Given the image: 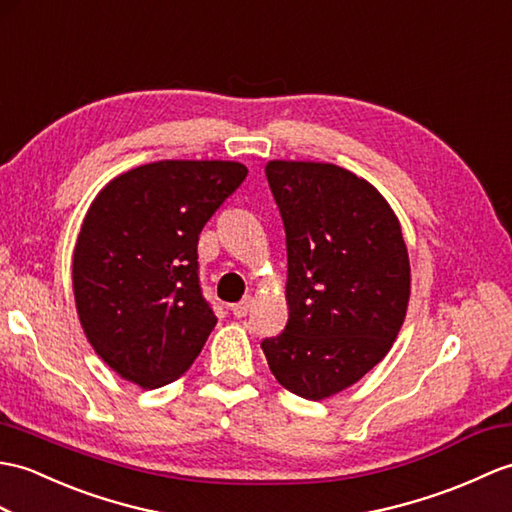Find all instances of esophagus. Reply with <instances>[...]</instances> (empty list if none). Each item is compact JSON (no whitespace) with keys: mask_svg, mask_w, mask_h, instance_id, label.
<instances>
[{"mask_svg":"<svg viewBox=\"0 0 512 512\" xmlns=\"http://www.w3.org/2000/svg\"><path fill=\"white\" fill-rule=\"evenodd\" d=\"M251 307H253V299H251V296H246L244 301L231 305V312H233L235 318H244L248 312H251Z\"/></svg>","mask_w":512,"mask_h":512,"instance_id":"34e87169","label":"esophagus"}]
</instances>
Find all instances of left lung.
I'll list each match as a JSON object with an SVG mask.
<instances>
[{"label": "left lung", "instance_id": "left-lung-1", "mask_svg": "<svg viewBox=\"0 0 512 512\" xmlns=\"http://www.w3.org/2000/svg\"><path fill=\"white\" fill-rule=\"evenodd\" d=\"M288 246V325L261 349L277 382L320 401L384 360L410 299L401 224L384 196L334 163L270 161Z\"/></svg>", "mask_w": 512, "mask_h": 512}]
</instances>
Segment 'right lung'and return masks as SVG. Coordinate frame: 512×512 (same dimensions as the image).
<instances>
[{
  "label": "right lung",
  "instance_id": "obj_1",
  "mask_svg": "<svg viewBox=\"0 0 512 512\" xmlns=\"http://www.w3.org/2000/svg\"><path fill=\"white\" fill-rule=\"evenodd\" d=\"M248 170L157 161L95 196L74 248V296L95 353L141 388L181 377L216 327L202 296L198 235Z\"/></svg>",
  "mask_w": 512,
  "mask_h": 512
}]
</instances>
